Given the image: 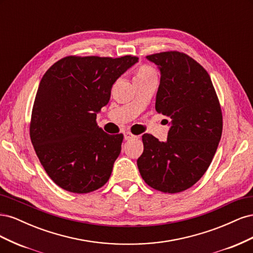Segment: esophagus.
<instances>
[{"instance_id":"esophagus-1","label":"esophagus","mask_w":253,"mask_h":253,"mask_svg":"<svg viewBox=\"0 0 253 253\" xmlns=\"http://www.w3.org/2000/svg\"><path fill=\"white\" fill-rule=\"evenodd\" d=\"M137 136L133 135L131 132H126L125 133V139L126 140H129V139H133V138H136Z\"/></svg>"}]
</instances>
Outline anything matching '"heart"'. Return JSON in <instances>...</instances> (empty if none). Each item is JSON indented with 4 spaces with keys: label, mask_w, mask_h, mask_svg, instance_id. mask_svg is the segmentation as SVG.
<instances>
[{
    "label": "heart",
    "mask_w": 253,
    "mask_h": 253,
    "mask_svg": "<svg viewBox=\"0 0 253 253\" xmlns=\"http://www.w3.org/2000/svg\"><path fill=\"white\" fill-rule=\"evenodd\" d=\"M152 76H156V73L154 71V68L151 67L150 65H142L139 67L138 72L135 75V79L136 78H147V77H152Z\"/></svg>",
    "instance_id": "heart-1"
}]
</instances>
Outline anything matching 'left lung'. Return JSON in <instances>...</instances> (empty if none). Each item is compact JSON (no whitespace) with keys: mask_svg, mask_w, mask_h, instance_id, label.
Segmentation results:
<instances>
[{"mask_svg":"<svg viewBox=\"0 0 253 253\" xmlns=\"http://www.w3.org/2000/svg\"><path fill=\"white\" fill-rule=\"evenodd\" d=\"M147 58L160 71L156 112L171 120V127L166 142L142 136L137 166L151 188L178 193L208 170L223 132V114L208 72L193 58L177 50Z\"/></svg>","mask_w":253,"mask_h":253,"instance_id":"left-lung-1","label":"left lung"}]
</instances>
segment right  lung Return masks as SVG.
<instances>
[{
    "instance_id": "add662e5",
    "label": "right lung",
    "mask_w": 253,
    "mask_h": 253,
    "mask_svg": "<svg viewBox=\"0 0 253 253\" xmlns=\"http://www.w3.org/2000/svg\"><path fill=\"white\" fill-rule=\"evenodd\" d=\"M138 58L67 56L53 63L36 94L29 135L51 180L68 192L89 193L103 187L120 154L124 135L97 126L111 88Z\"/></svg>"
}]
</instances>
